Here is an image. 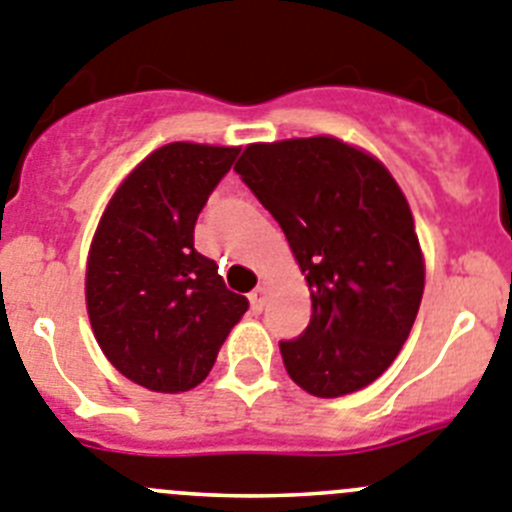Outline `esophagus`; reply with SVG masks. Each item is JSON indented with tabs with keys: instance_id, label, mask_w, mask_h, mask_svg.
<instances>
[{
	"instance_id": "esophagus-1",
	"label": "esophagus",
	"mask_w": 512,
	"mask_h": 512,
	"mask_svg": "<svg viewBox=\"0 0 512 512\" xmlns=\"http://www.w3.org/2000/svg\"><path fill=\"white\" fill-rule=\"evenodd\" d=\"M266 294H269V289H266L264 284H259V287H256L251 294H248V302H251L253 312H261V309H264Z\"/></svg>"
}]
</instances>
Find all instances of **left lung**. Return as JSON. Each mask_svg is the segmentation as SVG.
Masks as SVG:
<instances>
[{"label":"left lung","instance_id":"obj_1","mask_svg":"<svg viewBox=\"0 0 512 512\" xmlns=\"http://www.w3.org/2000/svg\"><path fill=\"white\" fill-rule=\"evenodd\" d=\"M241 180L287 236L312 297L297 340L279 342L289 378L337 398L396 360L424 294V256L401 187L335 137L248 144Z\"/></svg>","mask_w":512,"mask_h":512}]
</instances>
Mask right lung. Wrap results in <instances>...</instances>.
Masks as SVG:
<instances>
[{
  "label": "right lung",
  "mask_w": 512,
  "mask_h": 512,
  "mask_svg": "<svg viewBox=\"0 0 512 512\" xmlns=\"http://www.w3.org/2000/svg\"><path fill=\"white\" fill-rule=\"evenodd\" d=\"M238 147L172 142L109 200L86 266V307L109 363L157 393L205 381L248 299L195 251V223Z\"/></svg>",
  "instance_id": "add662e5"
}]
</instances>
